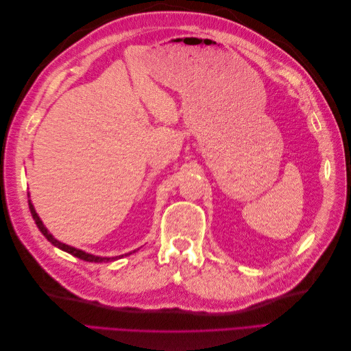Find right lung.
I'll use <instances>...</instances> for the list:
<instances>
[{
  "label": "right lung",
  "instance_id": "obj_1",
  "mask_svg": "<svg viewBox=\"0 0 351 351\" xmlns=\"http://www.w3.org/2000/svg\"><path fill=\"white\" fill-rule=\"evenodd\" d=\"M29 209H30V214H32V217H34V219H35V224L38 226L39 231H40L42 234H44L47 239H48V241H51V243L54 244V246H57L58 249L64 250V252H67V253L73 254V256H76V258L83 259V261H86V262H108V261H114V259H115V258H99V256H93V254H89V253H86V252H82V250H79V249L70 247V246H67V244H64V243H60L58 240H56L54 237H52V236L49 234L48 230L44 227V224H42V221H40V218L38 217V214H36V210H35L34 205L29 204ZM129 254H130V253H129ZM117 258H120V256H117ZM121 258H123V256H121Z\"/></svg>",
  "mask_w": 351,
  "mask_h": 351
}]
</instances>
